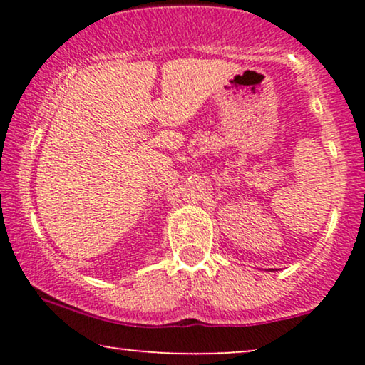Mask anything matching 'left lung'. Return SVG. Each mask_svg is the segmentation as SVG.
<instances>
[{"instance_id":"1","label":"left lung","mask_w":365,"mask_h":365,"mask_svg":"<svg viewBox=\"0 0 365 365\" xmlns=\"http://www.w3.org/2000/svg\"><path fill=\"white\" fill-rule=\"evenodd\" d=\"M272 271H274V269H272Z\"/></svg>"}]
</instances>
